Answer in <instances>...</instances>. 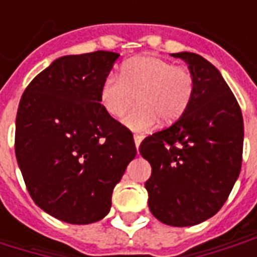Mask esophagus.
Wrapping results in <instances>:
<instances>
[{
  "label": "esophagus",
  "instance_id": "34e87169",
  "mask_svg": "<svg viewBox=\"0 0 257 257\" xmlns=\"http://www.w3.org/2000/svg\"><path fill=\"white\" fill-rule=\"evenodd\" d=\"M134 139H135V145H136V149H138L140 145V142H142V136H140V135H134Z\"/></svg>",
  "mask_w": 257,
  "mask_h": 257
}]
</instances>
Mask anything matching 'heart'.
<instances>
[{"instance_id": "1", "label": "heart", "mask_w": 257, "mask_h": 257, "mask_svg": "<svg viewBox=\"0 0 257 257\" xmlns=\"http://www.w3.org/2000/svg\"><path fill=\"white\" fill-rule=\"evenodd\" d=\"M195 92L193 71L184 66L157 56H136L126 60L119 77L108 74L99 90L103 110L112 118L122 117L134 106L138 107L123 118L132 131L142 132L153 128L158 118L171 123L189 108Z\"/></svg>"}]
</instances>
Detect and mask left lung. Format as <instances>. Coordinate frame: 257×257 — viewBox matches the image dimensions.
<instances>
[{
    "mask_svg": "<svg viewBox=\"0 0 257 257\" xmlns=\"http://www.w3.org/2000/svg\"><path fill=\"white\" fill-rule=\"evenodd\" d=\"M183 59L195 78L189 108L178 121L149 135L139 151L150 162L149 208L165 224L186 227L216 215L241 172L243 119L219 70L197 53Z\"/></svg>",
    "mask_w": 257,
    "mask_h": 257,
    "instance_id": "1",
    "label": "left lung"
}]
</instances>
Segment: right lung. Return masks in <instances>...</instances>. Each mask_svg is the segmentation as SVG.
Returning <instances> with one entry per match:
<instances>
[{"instance_id":"obj_1","label":"right lung","mask_w":257,"mask_h":257,"mask_svg":"<svg viewBox=\"0 0 257 257\" xmlns=\"http://www.w3.org/2000/svg\"><path fill=\"white\" fill-rule=\"evenodd\" d=\"M118 56L96 51L56 59L20 99L15 154L26 187L42 210L66 223L103 219L136 156L132 132L99 100Z\"/></svg>"}]
</instances>
